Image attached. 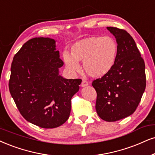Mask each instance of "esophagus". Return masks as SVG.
<instances>
[{"instance_id": "1", "label": "esophagus", "mask_w": 155, "mask_h": 155, "mask_svg": "<svg viewBox=\"0 0 155 155\" xmlns=\"http://www.w3.org/2000/svg\"><path fill=\"white\" fill-rule=\"evenodd\" d=\"M88 84H89V83H88V81H87V80H83L81 82V85L82 87H87V86H88Z\"/></svg>"}]
</instances>
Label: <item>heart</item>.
Wrapping results in <instances>:
<instances>
[{"instance_id":"1","label":"heart","mask_w":155,"mask_h":155,"mask_svg":"<svg viewBox=\"0 0 155 155\" xmlns=\"http://www.w3.org/2000/svg\"><path fill=\"white\" fill-rule=\"evenodd\" d=\"M118 45L110 36H90L72 45L71 55L65 51L64 61L68 69L78 72V62H83L84 69L89 76L101 78L111 71L118 55Z\"/></svg>"}]
</instances>
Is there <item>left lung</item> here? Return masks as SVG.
Segmentation results:
<instances>
[{
	"label": "left lung",
	"instance_id": "left-lung-1",
	"mask_svg": "<svg viewBox=\"0 0 155 155\" xmlns=\"http://www.w3.org/2000/svg\"><path fill=\"white\" fill-rule=\"evenodd\" d=\"M115 36L118 55L111 71L94 80L97 91L96 110L101 119L115 121L130 116L140 104L146 87L145 64L129 33L107 27Z\"/></svg>",
	"mask_w": 155,
	"mask_h": 155
}]
</instances>
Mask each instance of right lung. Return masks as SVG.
<instances>
[{"label": "right lung", "instance_id": "add662e5", "mask_svg": "<svg viewBox=\"0 0 155 155\" xmlns=\"http://www.w3.org/2000/svg\"><path fill=\"white\" fill-rule=\"evenodd\" d=\"M49 38H34L15 54L11 68L9 91L18 111L29 122L45 129L65 123L71 98L81 79H66L58 74L64 65Z\"/></svg>", "mask_w": 155, "mask_h": 155}]
</instances>
